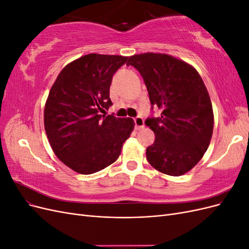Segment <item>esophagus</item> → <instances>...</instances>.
I'll return each instance as SVG.
<instances>
[{
	"label": "esophagus",
	"mask_w": 249,
	"mask_h": 249,
	"mask_svg": "<svg viewBox=\"0 0 249 249\" xmlns=\"http://www.w3.org/2000/svg\"><path fill=\"white\" fill-rule=\"evenodd\" d=\"M134 123H135V127H136L137 130L144 126V119H143L141 116H137L136 118H135Z\"/></svg>",
	"instance_id": "esophagus-1"
}]
</instances>
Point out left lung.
I'll list each match as a JSON object with an SVG mask.
<instances>
[{"label": "left lung", "mask_w": 249, "mask_h": 249, "mask_svg": "<svg viewBox=\"0 0 249 249\" xmlns=\"http://www.w3.org/2000/svg\"><path fill=\"white\" fill-rule=\"evenodd\" d=\"M132 65L143 78L152 109L160 117H148L145 124L155 133L154 144L146 148L152 166L168 176L191 170L209 147L214 114L207 87L193 66L166 54L134 55Z\"/></svg>", "instance_id": "obj_1"}]
</instances>
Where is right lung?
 Wrapping results in <instances>:
<instances>
[{"mask_svg": "<svg viewBox=\"0 0 249 249\" xmlns=\"http://www.w3.org/2000/svg\"><path fill=\"white\" fill-rule=\"evenodd\" d=\"M127 57L88 54L67 64L44 107V129L60 161L81 175L106 168L122 153L132 118L102 115L112 106L110 85Z\"/></svg>", "mask_w": 249, "mask_h": 249, "instance_id": "right-lung-1", "label": "right lung"}]
</instances>
